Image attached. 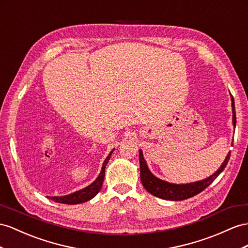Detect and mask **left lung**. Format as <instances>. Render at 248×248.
I'll return each mask as SVG.
<instances>
[{
    "label": "left lung",
    "mask_w": 248,
    "mask_h": 248,
    "mask_svg": "<svg viewBox=\"0 0 248 248\" xmlns=\"http://www.w3.org/2000/svg\"><path fill=\"white\" fill-rule=\"evenodd\" d=\"M232 123H233V125H236V110H234V103H233L232 96ZM230 158H231V152L227 154L224 162L222 163V166L220 167V169L217 170V172L204 180L187 183V185H173V183H169L167 181L158 179L157 177H155L150 172V170L148 169V166H147V162H145L143 158L142 151L139 150L140 180L144 188L152 195L158 197V198L172 200V201L186 200L190 198V197L196 196L197 194L201 193L202 190H204L209 185H212V182L217 178L219 174L225 169L228 160H230Z\"/></svg>",
    "instance_id": "obj_1"
}]
</instances>
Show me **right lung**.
I'll return each instance as SVG.
<instances>
[{
    "label": "right lung",
    "instance_id": "add662e5",
    "mask_svg": "<svg viewBox=\"0 0 248 248\" xmlns=\"http://www.w3.org/2000/svg\"><path fill=\"white\" fill-rule=\"evenodd\" d=\"M114 151V150H113ZM113 151L110 152L109 156L106 158V160L104 161L103 168H101V172L99 176L96 178L93 183H91L90 186L82 188L80 190H78L73 194H70L67 196H62V197H49L50 199L58 202V203H63V204H79V203L86 202L88 200L92 199L94 196H96L97 193L100 190L101 186H103V182L105 178V170L108 161L110 160V157L113 153Z\"/></svg>",
    "mask_w": 248,
    "mask_h": 248
}]
</instances>
